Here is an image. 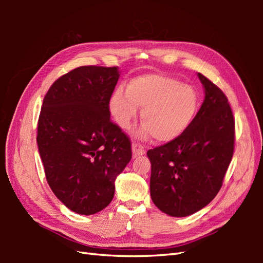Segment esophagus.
<instances>
[{
  "instance_id": "1",
  "label": "esophagus",
  "mask_w": 263,
  "mask_h": 263,
  "mask_svg": "<svg viewBox=\"0 0 263 263\" xmlns=\"http://www.w3.org/2000/svg\"><path fill=\"white\" fill-rule=\"evenodd\" d=\"M144 153V148L141 146L140 143L138 142H133L132 143V154H133V157H137V156H141Z\"/></svg>"
}]
</instances>
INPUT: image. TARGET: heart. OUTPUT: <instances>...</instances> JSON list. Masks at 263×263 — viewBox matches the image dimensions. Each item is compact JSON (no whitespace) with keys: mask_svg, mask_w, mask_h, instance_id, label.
<instances>
[{"mask_svg":"<svg viewBox=\"0 0 263 263\" xmlns=\"http://www.w3.org/2000/svg\"><path fill=\"white\" fill-rule=\"evenodd\" d=\"M141 110L144 123L139 136L153 135L155 140H175L191 124L198 110V95L180 80L161 73H146L133 78L126 92L117 89L109 99V110L115 123L128 130Z\"/></svg>","mask_w":263,"mask_h":263,"instance_id":"b5f03b06","label":"heart"}]
</instances>
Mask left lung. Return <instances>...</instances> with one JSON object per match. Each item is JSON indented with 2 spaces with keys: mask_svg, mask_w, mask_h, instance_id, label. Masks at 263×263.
<instances>
[{
  "mask_svg": "<svg viewBox=\"0 0 263 263\" xmlns=\"http://www.w3.org/2000/svg\"><path fill=\"white\" fill-rule=\"evenodd\" d=\"M204 100L175 140L148 150L150 195L159 210L185 217L209 204L222 185L234 154L235 121L221 89L198 73Z\"/></svg>",
  "mask_w": 263,
  "mask_h": 263,
  "instance_id": "8db88e82",
  "label": "left lung"
}]
</instances>
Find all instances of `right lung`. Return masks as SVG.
<instances>
[{
    "label": "right lung",
    "mask_w": 263,
    "mask_h": 263,
    "mask_svg": "<svg viewBox=\"0 0 263 263\" xmlns=\"http://www.w3.org/2000/svg\"><path fill=\"white\" fill-rule=\"evenodd\" d=\"M117 66H79L44 97L37 144L46 180L61 202L93 215L113 200L115 180L132 158L131 141L110 121Z\"/></svg>",
    "instance_id": "add662e5"
}]
</instances>
